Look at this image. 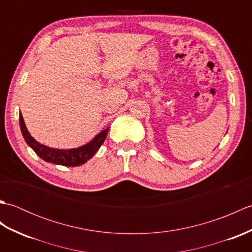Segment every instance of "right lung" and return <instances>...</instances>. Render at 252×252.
I'll list each match as a JSON object with an SVG mask.
<instances>
[{
    "mask_svg": "<svg viewBox=\"0 0 252 252\" xmlns=\"http://www.w3.org/2000/svg\"><path fill=\"white\" fill-rule=\"evenodd\" d=\"M19 125L26 143L33 149L37 156L45 160L46 162L65 165V167H77V165H81L92 158L101 146V144L104 143L109 130V127H107L106 130L101 131L99 134L96 135L90 143L81 147L72 149H55L42 145L30 135L21 114H19Z\"/></svg>",
    "mask_w": 252,
    "mask_h": 252,
    "instance_id": "obj_1",
    "label": "right lung"
}]
</instances>
